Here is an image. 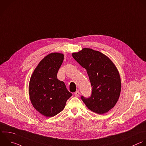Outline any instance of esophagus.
Segmentation results:
<instances>
[{
	"label": "esophagus",
	"mask_w": 146,
	"mask_h": 146,
	"mask_svg": "<svg viewBox=\"0 0 146 146\" xmlns=\"http://www.w3.org/2000/svg\"><path fill=\"white\" fill-rule=\"evenodd\" d=\"M80 92H79V90H77L76 92H74V96H76V97H78V96H79V95H80Z\"/></svg>",
	"instance_id": "esophagus-1"
}]
</instances>
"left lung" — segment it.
<instances>
[{"instance_id": "left-lung-1", "label": "left lung", "mask_w": 146, "mask_h": 146, "mask_svg": "<svg viewBox=\"0 0 146 146\" xmlns=\"http://www.w3.org/2000/svg\"><path fill=\"white\" fill-rule=\"evenodd\" d=\"M74 60L86 70L92 86L88 98H81L90 111L103 114L116 104L121 91L119 72L111 60L100 52L84 48L72 54Z\"/></svg>"}]
</instances>
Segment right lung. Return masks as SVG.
Returning <instances> with one entry per match:
<instances>
[{
  "label": "right lung",
  "instance_id": "add662e5",
  "mask_svg": "<svg viewBox=\"0 0 146 146\" xmlns=\"http://www.w3.org/2000/svg\"><path fill=\"white\" fill-rule=\"evenodd\" d=\"M64 54L53 53L46 56L34 70L29 83V92L33 107L46 117L61 112L72 96L63 81L57 78Z\"/></svg>",
  "mask_w": 146,
  "mask_h": 146
}]
</instances>
